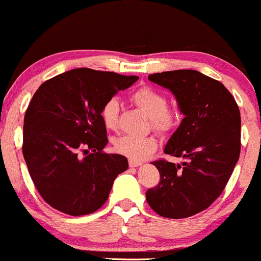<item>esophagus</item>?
Returning <instances> with one entry per match:
<instances>
[{
	"instance_id": "esophagus-1",
	"label": "esophagus",
	"mask_w": 261,
	"mask_h": 261,
	"mask_svg": "<svg viewBox=\"0 0 261 261\" xmlns=\"http://www.w3.org/2000/svg\"><path fill=\"white\" fill-rule=\"evenodd\" d=\"M141 164H142V162H139V161H133V160L128 161V166H130L131 168H135V167H140Z\"/></svg>"
}]
</instances>
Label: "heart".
Masks as SVG:
<instances>
[{"mask_svg": "<svg viewBox=\"0 0 261 261\" xmlns=\"http://www.w3.org/2000/svg\"><path fill=\"white\" fill-rule=\"evenodd\" d=\"M130 100L151 119L153 130L160 134H169L178 126L180 120L179 110L168 108L166 94L152 88L141 87L130 95ZM120 106L115 98L107 100L100 109V119L108 130H118ZM114 151L133 161H142L157 149L154 137L122 136L114 141Z\"/></svg>", "mask_w": 261, "mask_h": 261, "instance_id": "1", "label": "heart"}]
</instances>
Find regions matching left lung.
<instances>
[{
    "mask_svg": "<svg viewBox=\"0 0 261 261\" xmlns=\"http://www.w3.org/2000/svg\"><path fill=\"white\" fill-rule=\"evenodd\" d=\"M148 80L175 95L184 114L164 153L182 157L174 164L152 162L160 172L157 187L146 200L167 218L194 216L211 206L226 188L241 153V113L234 97L220 81L199 71L176 70L149 74Z\"/></svg>",
    "mask_w": 261,
    "mask_h": 261,
    "instance_id": "8db88e82",
    "label": "left lung"
}]
</instances>
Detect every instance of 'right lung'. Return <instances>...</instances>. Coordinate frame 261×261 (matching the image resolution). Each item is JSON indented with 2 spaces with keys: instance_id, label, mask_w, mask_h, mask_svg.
Masks as SVG:
<instances>
[{
  "instance_id": "add662e5",
  "label": "right lung",
  "mask_w": 261,
  "mask_h": 261,
  "mask_svg": "<svg viewBox=\"0 0 261 261\" xmlns=\"http://www.w3.org/2000/svg\"><path fill=\"white\" fill-rule=\"evenodd\" d=\"M139 80L92 68H74L45 81L24 115L22 151L38 193L71 216L106 203L113 182L127 169L126 157L103 151L108 143L100 109Z\"/></svg>"
}]
</instances>
